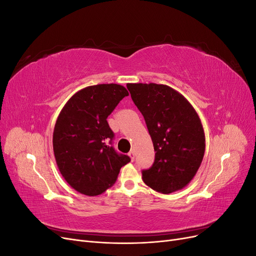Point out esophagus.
<instances>
[{
	"label": "esophagus",
	"instance_id": "1",
	"mask_svg": "<svg viewBox=\"0 0 256 256\" xmlns=\"http://www.w3.org/2000/svg\"><path fill=\"white\" fill-rule=\"evenodd\" d=\"M128 156L130 157L131 161H134V150H130L129 154H128Z\"/></svg>",
	"mask_w": 256,
	"mask_h": 256
}]
</instances>
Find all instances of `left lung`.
I'll list each match as a JSON object with an SVG mask.
<instances>
[{"label":"left lung","mask_w":256,"mask_h":256,"mask_svg":"<svg viewBox=\"0 0 256 256\" xmlns=\"http://www.w3.org/2000/svg\"><path fill=\"white\" fill-rule=\"evenodd\" d=\"M154 144V161L142 172L152 190L168 194L196 176L205 152V134L194 108L180 92L164 84L128 83Z\"/></svg>","instance_id":"1"}]
</instances>
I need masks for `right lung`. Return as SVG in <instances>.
<instances>
[{"instance_id": "add662e5", "label": "right lung", "mask_w": 256, "mask_h": 256, "mask_svg": "<svg viewBox=\"0 0 256 256\" xmlns=\"http://www.w3.org/2000/svg\"><path fill=\"white\" fill-rule=\"evenodd\" d=\"M128 90L120 84H97L74 94L53 131V152L62 176L82 194L95 196L115 184L130 158L110 145L114 136L108 116Z\"/></svg>"}]
</instances>
